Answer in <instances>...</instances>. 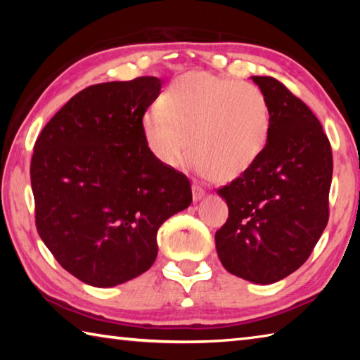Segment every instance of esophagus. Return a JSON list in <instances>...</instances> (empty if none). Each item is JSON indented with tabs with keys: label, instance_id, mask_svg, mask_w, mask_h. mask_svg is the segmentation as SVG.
I'll list each match as a JSON object with an SVG mask.
<instances>
[{
	"label": "esophagus",
	"instance_id": "34e87169",
	"mask_svg": "<svg viewBox=\"0 0 360 360\" xmlns=\"http://www.w3.org/2000/svg\"><path fill=\"white\" fill-rule=\"evenodd\" d=\"M205 191L200 186H197V184H193L192 186V197H193V202H200V200H202L203 197H205Z\"/></svg>",
	"mask_w": 360,
	"mask_h": 360
}]
</instances>
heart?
<instances>
[{"instance_id": "b5f03b06", "label": "heart", "mask_w": 360, "mask_h": 360, "mask_svg": "<svg viewBox=\"0 0 360 360\" xmlns=\"http://www.w3.org/2000/svg\"><path fill=\"white\" fill-rule=\"evenodd\" d=\"M270 127L259 87L205 71L174 79L158 109L141 120L143 139L158 163L178 168L191 150L193 167L216 181L246 173L264 152Z\"/></svg>"}]
</instances>
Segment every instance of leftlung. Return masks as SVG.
<instances>
[{"mask_svg": "<svg viewBox=\"0 0 360 360\" xmlns=\"http://www.w3.org/2000/svg\"><path fill=\"white\" fill-rule=\"evenodd\" d=\"M270 106V136L259 160L219 188L229 219L216 231L224 268L271 284L300 268L328 221L332 149L304 103L276 79L251 76Z\"/></svg>", "mask_w": 360, "mask_h": 360, "instance_id": "obj_1", "label": "left lung"}]
</instances>
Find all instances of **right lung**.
I'll list each match as a JSON object with an SVG mask.
<instances>
[{"mask_svg":"<svg viewBox=\"0 0 360 360\" xmlns=\"http://www.w3.org/2000/svg\"><path fill=\"white\" fill-rule=\"evenodd\" d=\"M160 89L154 76L87 87L34 144L36 229L58 264L94 288L148 271L160 225L192 203L188 179L143 139V115Z\"/></svg>","mask_w":360,"mask_h":360,"instance_id":"add662e5","label":"right lung"}]
</instances>
